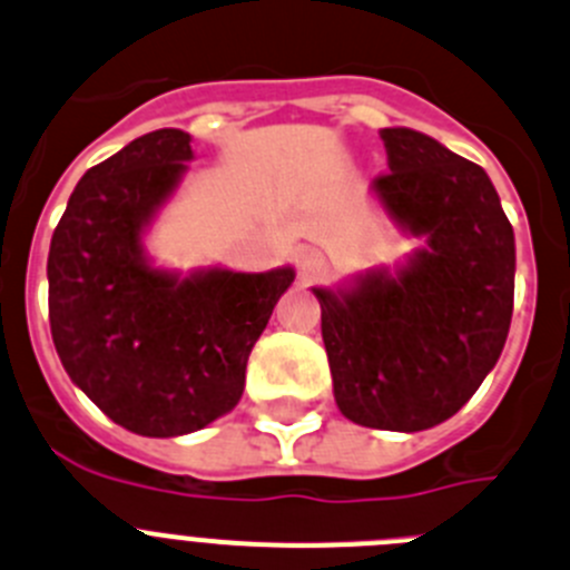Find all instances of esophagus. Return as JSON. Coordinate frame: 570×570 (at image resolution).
<instances>
[{
	"mask_svg": "<svg viewBox=\"0 0 570 570\" xmlns=\"http://www.w3.org/2000/svg\"><path fill=\"white\" fill-rule=\"evenodd\" d=\"M323 269H326V255H323L317 247H306L301 255H297V273H301V278L306 281V284L321 278Z\"/></svg>",
	"mask_w": 570,
	"mask_h": 570,
	"instance_id": "esophagus-1",
	"label": "esophagus"
}]
</instances>
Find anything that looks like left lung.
Instances as JSON below:
<instances>
[{
    "label": "left lung",
    "instance_id": "1",
    "mask_svg": "<svg viewBox=\"0 0 570 570\" xmlns=\"http://www.w3.org/2000/svg\"><path fill=\"white\" fill-rule=\"evenodd\" d=\"M374 190L399 227L428 238L396 275L315 289L334 399L376 430L435 428L461 411L507 343L514 233L481 165L413 129H382Z\"/></svg>",
    "mask_w": 570,
    "mask_h": 570
}]
</instances>
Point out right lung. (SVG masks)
I'll return each instance as SVG.
<instances>
[{
    "mask_svg": "<svg viewBox=\"0 0 570 570\" xmlns=\"http://www.w3.org/2000/svg\"><path fill=\"white\" fill-rule=\"evenodd\" d=\"M190 135L157 129L83 174L50 242V332L69 380L115 424L171 439L238 405L255 340L295 269L190 278L154 269L140 233L188 168Z\"/></svg>",
    "mask_w": 570,
    "mask_h": 570,
    "instance_id": "add662e5",
    "label": "right lung"
}]
</instances>
